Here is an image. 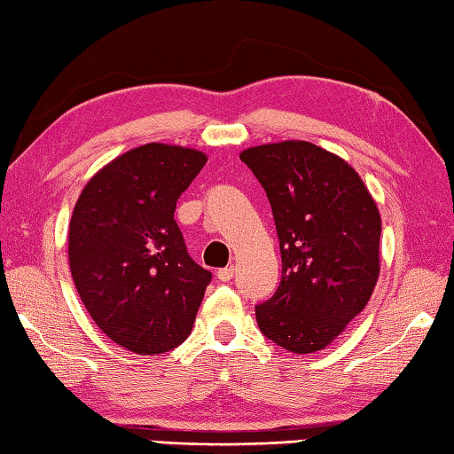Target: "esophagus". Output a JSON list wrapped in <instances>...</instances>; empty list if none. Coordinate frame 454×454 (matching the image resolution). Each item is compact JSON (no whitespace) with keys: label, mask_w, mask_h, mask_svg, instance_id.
Wrapping results in <instances>:
<instances>
[{"label":"esophagus","mask_w":454,"mask_h":454,"mask_svg":"<svg viewBox=\"0 0 454 454\" xmlns=\"http://www.w3.org/2000/svg\"><path fill=\"white\" fill-rule=\"evenodd\" d=\"M233 277H235V269H233V267H225V269H221V270L217 272V278H219L221 282H229Z\"/></svg>","instance_id":"34e87169"}]
</instances>
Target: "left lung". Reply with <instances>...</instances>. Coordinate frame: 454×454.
<instances>
[{"mask_svg": "<svg viewBox=\"0 0 454 454\" xmlns=\"http://www.w3.org/2000/svg\"><path fill=\"white\" fill-rule=\"evenodd\" d=\"M241 160L267 192L282 259L277 293L254 306L256 324L288 352H318L378 282V205L352 166L310 142L264 144Z\"/></svg>", "mask_w": 454, "mask_h": 454, "instance_id": "1", "label": "left lung"}]
</instances>
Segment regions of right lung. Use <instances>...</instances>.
I'll use <instances>...</instances> for the list:
<instances>
[{
	"instance_id": "add662e5",
	"label": "right lung",
	"mask_w": 454,
	"mask_h": 454,
	"mask_svg": "<svg viewBox=\"0 0 454 454\" xmlns=\"http://www.w3.org/2000/svg\"><path fill=\"white\" fill-rule=\"evenodd\" d=\"M205 153L146 144L84 185L68 225V262L90 318L134 354H164L190 336L211 272L185 249L176 203Z\"/></svg>"
}]
</instances>
